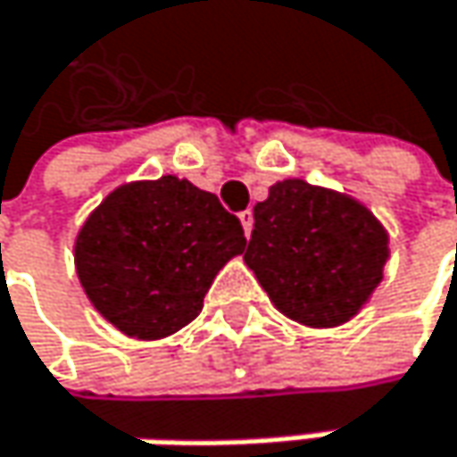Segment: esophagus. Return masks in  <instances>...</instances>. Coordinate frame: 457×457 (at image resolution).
<instances>
[{
	"label": "esophagus",
	"instance_id": "obj_1",
	"mask_svg": "<svg viewBox=\"0 0 457 457\" xmlns=\"http://www.w3.org/2000/svg\"><path fill=\"white\" fill-rule=\"evenodd\" d=\"M239 220H242V228H245V234H247V239H250V234H253V223H255V215H253V210H245V212H239Z\"/></svg>",
	"mask_w": 457,
	"mask_h": 457
}]
</instances>
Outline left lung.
<instances>
[{"label":"left lung","instance_id":"8db88e82","mask_svg":"<svg viewBox=\"0 0 457 457\" xmlns=\"http://www.w3.org/2000/svg\"><path fill=\"white\" fill-rule=\"evenodd\" d=\"M386 257V228L366 204L303 179H284L255 204L245 262L287 318L331 328L369 303Z\"/></svg>","mask_w":457,"mask_h":457}]
</instances>
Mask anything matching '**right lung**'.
Returning a JSON list of instances; mask_svg holds the SVG:
<instances>
[{"mask_svg": "<svg viewBox=\"0 0 457 457\" xmlns=\"http://www.w3.org/2000/svg\"><path fill=\"white\" fill-rule=\"evenodd\" d=\"M247 247L242 223L187 179L110 192L76 237V273L96 313L134 339L192 323L218 270Z\"/></svg>", "mask_w": 457, "mask_h": 457, "instance_id": "right-lung-1", "label": "right lung"}]
</instances>
